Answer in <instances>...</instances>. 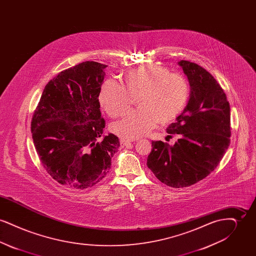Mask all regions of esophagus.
<instances>
[{
    "instance_id": "obj_1",
    "label": "esophagus",
    "mask_w": 256,
    "mask_h": 256,
    "mask_svg": "<svg viewBox=\"0 0 256 256\" xmlns=\"http://www.w3.org/2000/svg\"><path fill=\"white\" fill-rule=\"evenodd\" d=\"M120 142H121V144H122L124 146H128V145H130L132 142H134V140H128V139H124V138H122V139L120 140Z\"/></svg>"
}]
</instances>
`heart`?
Segmentation results:
<instances>
[{"mask_svg":"<svg viewBox=\"0 0 256 256\" xmlns=\"http://www.w3.org/2000/svg\"><path fill=\"white\" fill-rule=\"evenodd\" d=\"M121 84L111 80L104 82L98 98L100 106L115 118L128 110L130 96H136L135 104L139 108L126 113L111 128L114 134L124 139L142 137L158 122L174 120L182 111L190 95L184 76L156 64L122 74Z\"/></svg>","mask_w":256,"mask_h":256,"instance_id":"obj_1","label":"heart"}]
</instances>
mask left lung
<instances>
[{
	"label": "left lung",
	"instance_id": "1",
	"mask_svg": "<svg viewBox=\"0 0 256 256\" xmlns=\"http://www.w3.org/2000/svg\"><path fill=\"white\" fill-rule=\"evenodd\" d=\"M191 91L176 122L167 128L180 138L170 146L152 141L146 165L159 180L172 188L188 187L218 166L230 143V106L214 76L200 65L180 60Z\"/></svg>",
	"mask_w": 256,
	"mask_h": 256
}]
</instances>
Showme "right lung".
Returning <instances> with one entry per match:
<instances>
[{"label": "right lung", "mask_w": 256, "mask_h": 256, "mask_svg": "<svg viewBox=\"0 0 256 256\" xmlns=\"http://www.w3.org/2000/svg\"><path fill=\"white\" fill-rule=\"evenodd\" d=\"M108 65L86 61L64 70L45 86L32 120L37 154L50 176L84 190L108 174L120 146L116 135H104L98 91Z\"/></svg>", "instance_id": "obj_1"}]
</instances>
